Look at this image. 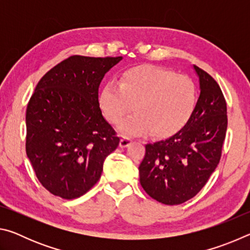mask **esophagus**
<instances>
[{"label":"esophagus","mask_w":250,"mask_h":250,"mask_svg":"<svg viewBox=\"0 0 250 250\" xmlns=\"http://www.w3.org/2000/svg\"><path fill=\"white\" fill-rule=\"evenodd\" d=\"M131 141H132V139H130V138H128V137H122V138L120 139L119 146H120V147H126V146H128L130 145Z\"/></svg>","instance_id":"obj_1"}]
</instances>
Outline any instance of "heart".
Returning a JSON list of instances; mask_svg holds the SVG:
<instances>
[{"instance_id":"heart-1","label":"heart","mask_w":250,"mask_h":250,"mask_svg":"<svg viewBox=\"0 0 250 250\" xmlns=\"http://www.w3.org/2000/svg\"><path fill=\"white\" fill-rule=\"evenodd\" d=\"M197 101L192 78L153 65L125 69L118 84L109 82L100 88L98 104L104 116L119 124L133 109L137 112L118 126L122 134L168 138L188 124Z\"/></svg>"}]
</instances>
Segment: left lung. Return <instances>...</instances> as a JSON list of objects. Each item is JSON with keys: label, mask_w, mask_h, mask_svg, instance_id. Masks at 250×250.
<instances>
[{"label": "left lung", "mask_w": 250, "mask_h": 250, "mask_svg": "<svg viewBox=\"0 0 250 250\" xmlns=\"http://www.w3.org/2000/svg\"><path fill=\"white\" fill-rule=\"evenodd\" d=\"M200 97L188 124L172 137L146 146L139 167L143 189L160 203L179 205L201 191L222 155L227 107L218 83L197 66Z\"/></svg>", "instance_id": "obj_1"}]
</instances>
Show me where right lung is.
<instances>
[{"label": "right lung", "instance_id": "obj_1", "mask_svg": "<svg viewBox=\"0 0 250 250\" xmlns=\"http://www.w3.org/2000/svg\"><path fill=\"white\" fill-rule=\"evenodd\" d=\"M119 57L70 56L37 83L26 109V154L41 184L73 200L100 179L116 135L98 104L99 86Z\"/></svg>", "mask_w": 250, "mask_h": 250}]
</instances>
